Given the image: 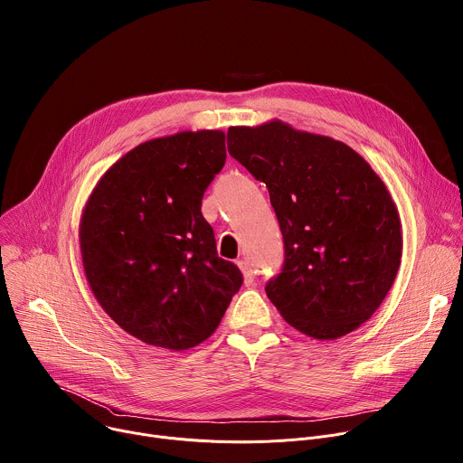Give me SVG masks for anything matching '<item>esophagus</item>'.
<instances>
[{
	"instance_id": "esophagus-1",
	"label": "esophagus",
	"mask_w": 463,
	"mask_h": 463,
	"mask_svg": "<svg viewBox=\"0 0 463 463\" xmlns=\"http://www.w3.org/2000/svg\"><path fill=\"white\" fill-rule=\"evenodd\" d=\"M238 266H240L241 275H243V284H245V286H250V284L254 282V271H252V268H250V263L241 260V261H238Z\"/></svg>"
}]
</instances>
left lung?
<instances>
[{
    "mask_svg": "<svg viewBox=\"0 0 463 463\" xmlns=\"http://www.w3.org/2000/svg\"><path fill=\"white\" fill-rule=\"evenodd\" d=\"M227 148L266 183L284 236L269 300L313 339L354 332L381 306L402 263V222L381 177L348 145L282 120L231 126Z\"/></svg>",
    "mask_w": 463,
    "mask_h": 463,
    "instance_id": "left-lung-1",
    "label": "left lung"
}]
</instances>
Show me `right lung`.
<instances>
[{"mask_svg": "<svg viewBox=\"0 0 463 463\" xmlns=\"http://www.w3.org/2000/svg\"><path fill=\"white\" fill-rule=\"evenodd\" d=\"M225 157L220 129L152 139L122 156L86 203L80 250L90 288L146 345L181 352L203 343L241 288L202 214Z\"/></svg>", "mask_w": 463, "mask_h": 463, "instance_id": "obj_1", "label": "right lung"}]
</instances>
